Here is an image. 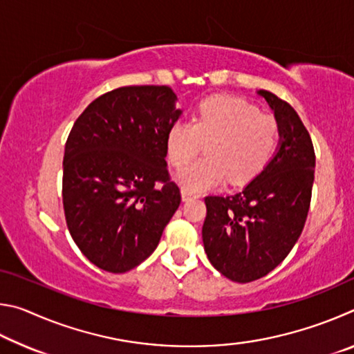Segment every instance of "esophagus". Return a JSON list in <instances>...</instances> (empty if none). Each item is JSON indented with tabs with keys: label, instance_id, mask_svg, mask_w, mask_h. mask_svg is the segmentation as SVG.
I'll use <instances>...</instances> for the list:
<instances>
[{
	"label": "esophagus",
	"instance_id": "34e87169",
	"mask_svg": "<svg viewBox=\"0 0 354 354\" xmlns=\"http://www.w3.org/2000/svg\"><path fill=\"white\" fill-rule=\"evenodd\" d=\"M181 196H183V201H189V200H192V198H196V194H194V192H189V190H185V189H183L181 190Z\"/></svg>",
	"mask_w": 354,
	"mask_h": 354
}]
</instances>
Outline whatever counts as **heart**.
<instances>
[{"mask_svg":"<svg viewBox=\"0 0 354 354\" xmlns=\"http://www.w3.org/2000/svg\"><path fill=\"white\" fill-rule=\"evenodd\" d=\"M279 142L274 118L261 115L256 106L236 97L201 101L192 122L176 120L165 134L170 164L181 167L206 142L207 156L183 167L175 179L183 189H215L230 179L243 184L256 178L270 162Z\"/></svg>","mask_w":354,"mask_h":354,"instance_id":"1","label":"heart"}]
</instances>
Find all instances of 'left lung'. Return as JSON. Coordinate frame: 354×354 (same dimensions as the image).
<instances>
[{"mask_svg":"<svg viewBox=\"0 0 354 354\" xmlns=\"http://www.w3.org/2000/svg\"><path fill=\"white\" fill-rule=\"evenodd\" d=\"M279 127L277 153L259 175L230 196H206L203 243L212 266L236 283L270 273L301 234L313 195L315 153L295 109L259 91Z\"/></svg>","mask_w":354,"mask_h":354,"instance_id":"left-lung-1","label":"left lung"}]
</instances>
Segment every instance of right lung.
I'll return each instance as SVG.
<instances>
[{"label":"right lung","mask_w":354,"mask_h":354,"mask_svg":"<svg viewBox=\"0 0 354 354\" xmlns=\"http://www.w3.org/2000/svg\"><path fill=\"white\" fill-rule=\"evenodd\" d=\"M167 86H129L86 107L65 143L62 201L77 248L101 270H133L181 203L165 134L181 117Z\"/></svg>","instance_id":"1"}]
</instances>
